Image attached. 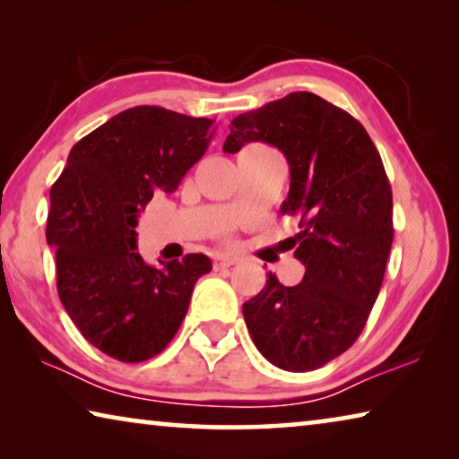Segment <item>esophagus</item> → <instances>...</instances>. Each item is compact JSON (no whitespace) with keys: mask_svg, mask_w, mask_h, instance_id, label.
<instances>
[{"mask_svg":"<svg viewBox=\"0 0 459 459\" xmlns=\"http://www.w3.org/2000/svg\"><path fill=\"white\" fill-rule=\"evenodd\" d=\"M238 263V257L235 255H216L214 257V267L216 269H224V267H232Z\"/></svg>","mask_w":459,"mask_h":459,"instance_id":"esophagus-1","label":"esophagus"}]
</instances>
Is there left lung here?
Listing matches in <instances>:
<instances>
[{"label":"left lung","mask_w":459,"mask_h":459,"mask_svg":"<svg viewBox=\"0 0 459 459\" xmlns=\"http://www.w3.org/2000/svg\"><path fill=\"white\" fill-rule=\"evenodd\" d=\"M265 142L290 161V196L298 216L287 238L306 265L298 285L269 273L243 304L259 352L291 372L316 370L351 348L383 285L393 245V192L383 160L359 121L314 92L290 95L238 115L222 150Z\"/></svg>","instance_id":"left-lung-1"}]
</instances>
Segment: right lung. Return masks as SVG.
<instances>
[{
    "label": "right lung",
    "mask_w": 459,
    "mask_h": 459,
    "mask_svg": "<svg viewBox=\"0 0 459 459\" xmlns=\"http://www.w3.org/2000/svg\"><path fill=\"white\" fill-rule=\"evenodd\" d=\"M212 134V119L127 108L73 147L52 186L46 240L56 248L58 298L82 336L115 360L164 351L194 285L212 269L202 253L153 267L135 251L137 214L153 194L178 188Z\"/></svg>",
    "instance_id": "right-lung-1"
}]
</instances>
